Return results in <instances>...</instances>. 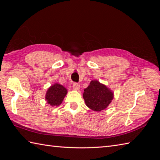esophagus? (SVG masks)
<instances>
[{"label":"esophagus","mask_w":160,"mask_h":160,"mask_svg":"<svg viewBox=\"0 0 160 160\" xmlns=\"http://www.w3.org/2000/svg\"><path fill=\"white\" fill-rule=\"evenodd\" d=\"M80 84H77V83H73V89L74 90L78 91V90L80 89Z\"/></svg>","instance_id":"esophagus-1"}]
</instances>
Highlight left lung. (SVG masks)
<instances>
[{"mask_svg": "<svg viewBox=\"0 0 160 160\" xmlns=\"http://www.w3.org/2000/svg\"><path fill=\"white\" fill-rule=\"evenodd\" d=\"M113 98V91L96 80L91 81L83 93V98L87 106L97 112L107 108Z\"/></svg>", "mask_w": 160, "mask_h": 160, "instance_id": "left-lung-1", "label": "left lung"}]
</instances>
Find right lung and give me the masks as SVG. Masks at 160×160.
Wrapping results in <instances>:
<instances>
[{
	"label": "right lung",
	"mask_w": 160,
	"mask_h": 160,
	"mask_svg": "<svg viewBox=\"0 0 160 160\" xmlns=\"http://www.w3.org/2000/svg\"><path fill=\"white\" fill-rule=\"evenodd\" d=\"M67 93V89L62 84L55 83L47 91L45 100L52 107L59 106Z\"/></svg>",
	"instance_id": "obj_1"
}]
</instances>
